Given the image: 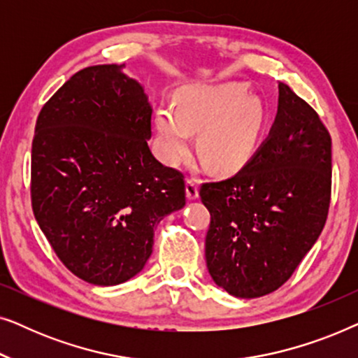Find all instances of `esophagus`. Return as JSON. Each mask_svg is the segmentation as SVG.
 Instances as JSON below:
<instances>
[{"instance_id":"34e87169","label":"esophagus","mask_w":358,"mask_h":358,"mask_svg":"<svg viewBox=\"0 0 358 358\" xmlns=\"http://www.w3.org/2000/svg\"><path fill=\"white\" fill-rule=\"evenodd\" d=\"M185 192H187V199L194 200L199 197V180L195 178H189L185 182Z\"/></svg>"}]
</instances>
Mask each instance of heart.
<instances>
[{
    "mask_svg": "<svg viewBox=\"0 0 358 358\" xmlns=\"http://www.w3.org/2000/svg\"><path fill=\"white\" fill-rule=\"evenodd\" d=\"M266 127V107L249 96L243 83L190 85L176 97V106H161L156 129L163 158L179 164L190 151L192 131H199L197 150L215 171L241 168L256 151Z\"/></svg>",
    "mask_w": 358,
    "mask_h": 358,
    "instance_id": "heart-1",
    "label": "heart"
}]
</instances>
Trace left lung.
Here are the masks:
<instances>
[{"mask_svg": "<svg viewBox=\"0 0 358 358\" xmlns=\"http://www.w3.org/2000/svg\"><path fill=\"white\" fill-rule=\"evenodd\" d=\"M268 138L231 178L203 182L215 283L238 298L280 288L320 238L331 203L332 141L317 112L285 83Z\"/></svg>", "mask_w": 358, "mask_h": 358, "instance_id": "left-lung-1", "label": "left lung"}]
</instances>
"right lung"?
I'll list each match as a JSON object with an SVG mask.
<instances>
[{
    "mask_svg": "<svg viewBox=\"0 0 358 358\" xmlns=\"http://www.w3.org/2000/svg\"><path fill=\"white\" fill-rule=\"evenodd\" d=\"M124 65L75 73L37 117L31 202L68 271L119 285L153 251L156 224L185 205L184 174L151 153L153 110Z\"/></svg>",
    "mask_w": 358,
    "mask_h": 358,
    "instance_id": "add662e5",
    "label": "right lung"
}]
</instances>
